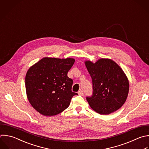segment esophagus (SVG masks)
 I'll list each match as a JSON object with an SVG mask.
<instances>
[{
	"mask_svg": "<svg viewBox=\"0 0 149 149\" xmlns=\"http://www.w3.org/2000/svg\"><path fill=\"white\" fill-rule=\"evenodd\" d=\"M78 94H79V95H83V90H80V91H79V92H78Z\"/></svg>",
	"mask_w": 149,
	"mask_h": 149,
	"instance_id": "esophagus-1",
	"label": "esophagus"
}]
</instances>
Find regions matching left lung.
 <instances>
[{
  "mask_svg": "<svg viewBox=\"0 0 149 149\" xmlns=\"http://www.w3.org/2000/svg\"><path fill=\"white\" fill-rule=\"evenodd\" d=\"M84 63L93 81V95L86 98L90 107L101 115L119 109L125 102L129 89L128 79L122 69L107 58L99 59L95 63L86 61Z\"/></svg>",
  "mask_w": 149,
  "mask_h": 149,
  "instance_id": "left-lung-1",
  "label": "left lung"
}]
</instances>
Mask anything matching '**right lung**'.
Listing matches in <instances>:
<instances>
[{
    "mask_svg": "<svg viewBox=\"0 0 149 149\" xmlns=\"http://www.w3.org/2000/svg\"><path fill=\"white\" fill-rule=\"evenodd\" d=\"M74 59L45 57L31 66L26 75V90L31 106L44 116L65 110L77 93L72 91L73 80L68 73Z\"/></svg>",
    "mask_w": 149,
    "mask_h": 149,
    "instance_id": "right-lung-1",
    "label": "right lung"
}]
</instances>
